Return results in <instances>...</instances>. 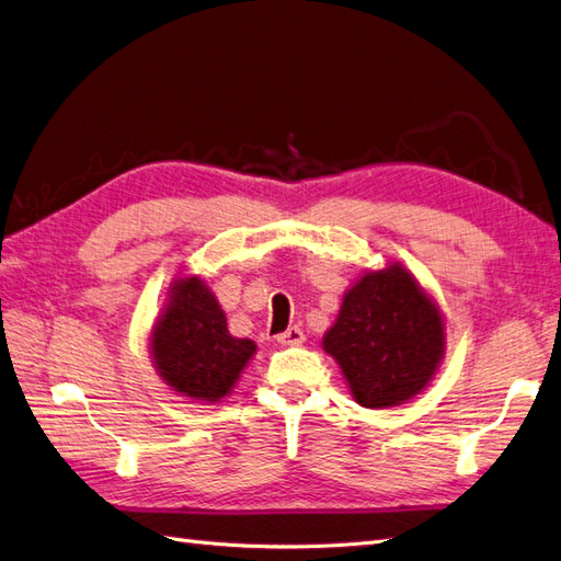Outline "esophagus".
<instances>
[{"mask_svg":"<svg viewBox=\"0 0 561 561\" xmlns=\"http://www.w3.org/2000/svg\"><path fill=\"white\" fill-rule=\"evenodd\" d=\"M276 340H278L280 345H302L305 343V331H302V328L293 325L285 333H280Z\"/></svg>","mask_w":561,"mask_h":561,"instance_id":"1","label":"esophagus"}]
</instances>
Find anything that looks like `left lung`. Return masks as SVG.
<instances>
[{
	"instance_id": "obj_1",
	"label": "left lung",
	"mask_w": 561,
	"mask_h": 561,
	"mask_svg": "<svg viewBox=\"0 0 561 561\" xmlns=\"http://www.w3.org/2000/svg\"><path fill=\"white\" fill-rule=\"evenodd\" d=\"M323 350L352 398L366 409L404 404L426 388L445 357L438 305L402 264L364 271L343 297Z\"/></svg>"
}]
</instances>
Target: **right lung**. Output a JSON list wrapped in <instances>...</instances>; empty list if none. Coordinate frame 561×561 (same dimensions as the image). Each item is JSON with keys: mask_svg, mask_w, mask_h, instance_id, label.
<instances>
[{"mask_svg": "<svg viewBox=\"0 0 561 561\" xmlns=\"http://www.w3.org/2000/svg\"><path fill=\"white\" fill-rule=\"evenodd\" d=\"M254 352L252 340L228 333L221 305L197 276L171 285L149 333V354L163 383L181 398L209 404L230 394Z\"/></svg>", "mask_w": 561, "mask_h": 561, "instance_id": "add662e5", "label": "right lung"}]
</instances>
